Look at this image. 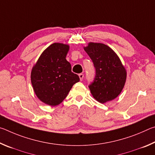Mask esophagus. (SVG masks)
Returning <instances> with one entry per match:
<instances>
[{
    "instance_id": "34e87169",
    "label": "esophagus",
    "mask_w": 155,
    "mask_h": 155,
    "mask_svg": "<svg viewBox=\"0 0 155 155\" xmlns=\"http://www.w3.org/2000/svg\"><path fill=\"white\" fill-rule=\"evenodd\" d=\"M78 77H79V78H80V80L82 81L83 77H84V74H78Z\"/></svg>"
}]
</instances>
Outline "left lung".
Returning <instances> with one entry per match:
<instances>
[{
	"label": "left lung",
	"instance_id": "left-lung-1",
	"mask_svg": "<svg viewBox=\"0 0 155 155\" xmlns=\"http://www.w3.org/2000/svg\"><path fill=\"white\" fill-rule=\"evenodd\" d=\"M84 50L96 69L94 82L89 85L91 94L102 104L113 101L121 93L127 80V70L117 54L109 46L90 42Z\"/></svg>",
	"mask_w": 155,
	"mask_h": 155
}]
</instances>
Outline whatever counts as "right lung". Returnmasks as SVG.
<instances>
[{"label": "right lung", "instance_id": "1", "mask_svg": "<svg viewBox=\"0 0 155 155\" xmlns=\"http://www.w3.org/2000/svg\"><path fill=\"white\" fill-rule=\"evenodd\" d=\"M70 46L62 43L50 45L41 54L31 73L34 92L50 106L58 105L66 98L72 86L80 81L72 72L65 57Z\"/></svg>", "mask_w": 155, "mask_h": 155}]
</instances>
